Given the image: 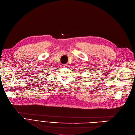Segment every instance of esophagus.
Instances as JSON below:
<instances>
[{
    "instance_id": "esophagus-1",
    "label": "esophagus",
    "mask_w": 135,
    "mask_h": 135,
    "mask_svg": "<svg viewBox=\"0 0 135 135\" xmlns=\"http://www.w3.org/2000/svg\"><path fill=\"white\" fill-rule=\"evenodd\" d=\"M62 66L64 67H68V64H63Z\"/></svg>"
}]
</instances>
